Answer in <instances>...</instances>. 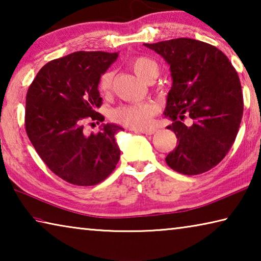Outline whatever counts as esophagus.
<instances>
[{
  "instance_id": "1",
  "label": "esophagus",
  "mask_w": 261,
  "mask_h": 261,
  "mask_svg": "<svg viewBox=\"0 0 261 261\" xmlns=\"http://www.w3.org/2000/svg\"><path fill=\"white\" fill-rule=\"evenodd\" d=\"M136 132H139V134H144V135H153L155 134L156 130L154 129H149V130H135Z\"/></svg>"
}]
</instances>
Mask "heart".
Masks as SVG:
<instances>
[{
    "mask_svg": "<svg viewBox=\"0 0 261 261\" xmlns=\"http://www.w3.org/2000/svg\"><path fill=\"white\" fill-rule=\"evenodd\" d=\"M132 71L143 82L149 78H156L159 73L158 64L148 57H136L130 62ZM113 73L106 71L101 74L98 83V90L101 94H108L112 90ZM158 112V107L152 102H140L121 106L113 110L112 117L115 122L134 129H147L152 124V118Z\"/></svg>",
    "mask_w": 261,
    "mask_h": 261,
    "instance_id": "b5f03b06",
    "label": "heart"
}]
</instances>
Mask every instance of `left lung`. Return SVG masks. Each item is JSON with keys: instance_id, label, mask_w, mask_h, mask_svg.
<instances>
[{"instance_id": "obj_1", "label": "left lung", "mask_w": 261, "mask_h": 261, "mask_svg": "<svg viewBox=\"0 0 261 261\" xmlns=\"http://www.w3.org/2000/svg\"><path fill=\"white\" fill-rule=\"evenodd\" d=\"M170 67L173 85L165 116L173 123L177 147L166 158L171 169L184 175L208 171L226 156L243 116L240 78L228 57L210 43L178 38L144 43ZM185 116L191 126L181 121Z\"/></svg>"}]
</instances>
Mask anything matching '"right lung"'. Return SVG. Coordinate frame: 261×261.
<instances>
[{
  "mask_svg": "<svg viewBox=\"0 0 261 261\" xmlns=\"http://www.w3.org/2000/svg\"><path fill=\"white\" fill-rule=\"evenodd\" d=\"M118 53L74 51L48 62L26 94L25 127L47 167L67 182L90 187L102 182L116 167L121 151L116 141L122 126L107 123L98 134L85 135L84 122L105 120L101 74Z\"/></svg>",
  "mask_w": 261,
  "mask_h": 261,
  "instance_id": "1",
  "label": "right lung"
}]
</instances>
